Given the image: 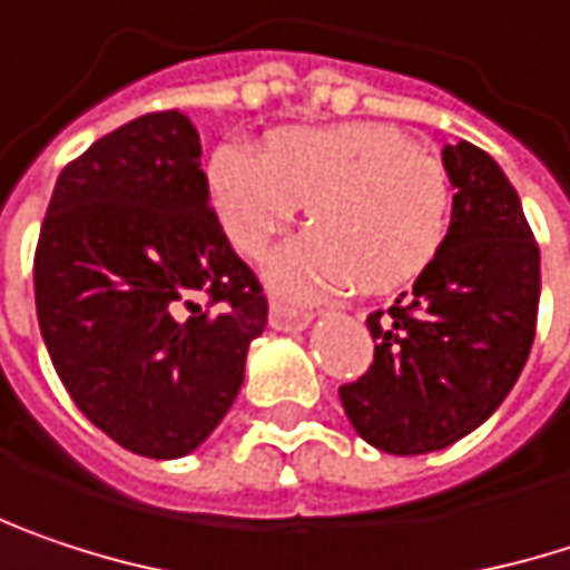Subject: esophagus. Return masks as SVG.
Returning <instances> with one entry per match:
<instances>
[{"label": "esophagus", "mask_w": 570, "mask_h": 570, "mask_svg": "<svg viewBox=\"0 0 570 570\" xmlns=\"http://www.w3.org/2000/svg\"><path fill=\"white\" fill-rule=\"evenodd\" d=\"M313 323L309 313H299V309H289V306H271V326L277 333H299Z\"/></svg>", "instance_id": "34e87169"}]
</instances>
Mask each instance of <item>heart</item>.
Instances as JSON below:
<instances>
[{
    "label": "heart",
    "instance_id": "b5f03b06",
    "mask_svg": "<svg viewBox=\"0 0 570 570\" xmlns=\"http://www.w3.org/2000/svg\"><path fill=\"white\" fill-rule=\"evenodd\" d=\"M208 181L225 232L247 257H261L306 205L313 232L267 261V284L286 299H320L352 284L397 289L446 237L443 166L389 124L286 127L267 136L264 153L228 142Z\"/></svg>",
    "mask_w": 570,
    "mask_h": 570
}]
</instances>
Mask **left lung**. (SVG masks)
<instances>
[{
	"mask_svg": "<svg viewBox=\"0 0 570 570\" xmlns=\"http://www.w3.org/2000/svg\"><path fill=\"white\" fill-rule=\"evenodd\" d=\"M453 212L438 257L389 313L368 372L338 397L358 438L394 456L443 450L476 431L519 382L539 316L542 257L499 163L460 139L443 146Z\"/></svg>",
	"mask_w": 570,
	"mask_h": 570,
	"instance_id": "1",
	"label": "left lung"
}]
</instances>
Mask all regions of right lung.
<instances>
[{
	"mask_svg": "<svg viewBox=\"0 0 570 570\" xmlns=\"http://www.w3.org/2000/svg\"><path fill=\"white\" fill-rule=\"evenodd\" d=\"M35 306L58 379L120 446L176 460L222 424L267 299L212 212L185 114L136 117L65 166Z\"/></svg>",
	"mask_w": 570,
	"mask_h": 570,
	"instance_id": "add662e5",
	"label": "right lung"
}]
</instances>
